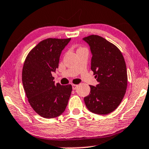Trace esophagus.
I'll return each mask as SVG.
<instances>
[{
  "label": "esophagus",
  "mask_w": 149,
  "mask_h": 149,
  "mask_svg": "<svg viewBox=\"0 0 149 149\" xmlns=\"http://www.w3.org/2000/svg\"><path fill=\"white\" fill-rule=\"evenodd\" d=\"M72 86L73 89H76L77 88V87H78V85H75V84H72Z\"/></svg>",
  "instance_id": "1"
}]
</instances>
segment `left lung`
<instances>
[{
  "label": "left lung",
  "instance_id": "1",
  "mask_svg": "<svg viewBox=\"0 0 149 149\" xmlns=\"http://www.w3.org/2000/svg\"><path fill=\"white\" fill-rule=\"evenodd\" d=\"M92 54L91 69L98 84L89 85L90 93L84 97L89 111L107 115L121 102L127 85V68L121 51L105 38L90 35L83 38Z\"/></svg>",
  "mask_w": 149,
  "mask_h": 149
}]
</instances>
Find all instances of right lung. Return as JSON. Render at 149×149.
Listing matches in <instances>:
<instances>
[{
  "label": "right lung",
  "instance_id": "obj_1",
  "mask_svg": "<svg viewBox=\"0 0 149 149\" xmlns=\"http://www.w3.org/2000/svg\"><path fill=\"white\" fill-rule=\"evenodd\" d=\"M71 38H47L29 52L22 69V83L30 106L47 119L64 113L72 85L55 84L52 72L58 68L62 51Z\"/></svg>",
  "mask_w": 149,
  "mask_h": 149
}]
</instances>
